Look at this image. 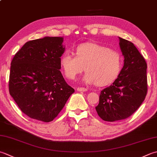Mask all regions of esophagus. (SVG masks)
<instances>
[{
  "mask_svg": "<svg viewBox=\"0 0 157 157\" xmlns=\"http://www.w3.org/2000/svg\"><path fill=\"white\" fill-rule=\"evenodd\" d=\"M77 90H78V92H86V91H87V88H83V87H79L77 88Z\"/></svg>",
  "mask_w": 157,
  "mask_h": 157,
  "instance_id": "obj_1",
  "label": "esophagus"
}]
</instances>
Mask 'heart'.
<instances>
[{"instance_id": "obj_1", "label": "heart", "mask_w": 157, "mask_h": 157, "mask_svg": "<svg viewBox=\"0 0 157 157\" xmlns=\"http://www.w3.org/2000/svg\"><path fill=\"white\" fill-rule=\"evenodd\" d=\"M60 64L67 78L74 79L84 70L86 73L83 80L86 83L105 86L118 78L122 57L117 50L88 42L76 48L75 56L67 52L63 54Z\"/></svg>"}]
</instances>
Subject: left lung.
<instances>
[{"instance_id":"left-lung-1","label":"left lung","mask_w":157,"mask_h":157,"mask_svg":"<svg viewBox=\"0 0 157 157\" xmlns=\"http://www.w3.org/2000/svg\"><path fill=\"white\" fill-rule=\"evenodd\" d=\"M124 58L118 78L101 92L95 107L103 121L114 122L129 117L139 108L147 94V64L133 43L119 37Z\"/></svg>"}]
</instances>
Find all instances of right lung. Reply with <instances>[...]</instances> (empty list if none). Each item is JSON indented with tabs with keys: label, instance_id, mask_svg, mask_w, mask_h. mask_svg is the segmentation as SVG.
Returning a JSON list of instances; mask_svg holds the SVG:
<instances>
[{
	"label": "right lung",
	"instance_id": "1",
	"mask_svg": "<svg viewBox=\"0 0 157 157\" xmlns=\"http://www.w3.org/2000/svg\"><path fill=\"white\" fill-rule=\"evenodd\" d=\"M63 37L45 36L26 42L11 63L9 90L21 111L48 122L62 110L75 90L60 72Z\"/></svg>",
	"mask_w": 157,
	"mask_h": 157
}]
</instances>
